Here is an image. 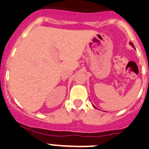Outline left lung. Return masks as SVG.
<instances>
[{
    "label": "left lung",
    "instance_id": "obj_1",
    "mask_svg": "<svg viewBox=\"0 0 149 149\" xmlns=\"http://www.w3.org/2000/svg\"><path fill=\"white\" fill-rule=\"evenodd\" d=\"M130 45H131V46H133V47H134V44L132 43V42H130Z\"/></svg>",
    "mask_w": 149,
    "mask_h": 149
}]
</instances>
